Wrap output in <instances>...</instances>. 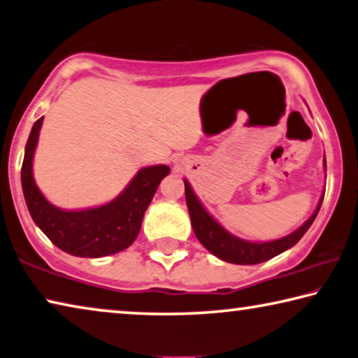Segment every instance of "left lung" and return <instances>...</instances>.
I'll list each match as a JSON object with an SVG mask.
<instances>
[{
  "mask_svg": "<svg viewBox=\"0 0 358 358\" xmlns=\"http://www.w3.org/2000/svg\"><path fill=\"white\" fill-rule=\"evenodd\" d=\"M327 166V162H323ZM185 185V201L187 208H189L192 229L196 235V238L205 248L213 252L214 256L219 257L225 262L240 264V266H252V264H261L264 261H268L275 257L280 252L287 251L291 246H294L302 238L312 222L315 221L318 210H320L323 196L318 201L317 210L313 211L312 216L301 225L298 230H294L293 234H289L283 238L266 241V243H252V241L241 240L238 236L227 232L216 219L210 216L203 205L198 200L196 195L192 190L190 184L184 180Z\"/></svg>",
  "mask_w": 358,
  "mask_h": 358,
  "instance_id": "obj_1",
  "label": "left lung"
}]
</instances>
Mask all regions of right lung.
<instances>
[{"instance_id":"right-lung-1","label":"right lung","mask_w":358,"mask_h":358,"mask_svg":"<svg viewBox=\"0 0 358 358\" xmlns=\"http://www.w3.org/2000/svg\"><path fill=\"white\" fill-rule=\"evenodd\" d=\"M41 124L43 117L33 124L20 173L27 208L35 224L57 248L80 257L115 255L133 245L144 213L169 168L158 164L139 169L122 194L107 205L81 211L60 210L43 196L33 179V153Z\"/></svg>"}]
</instances>
